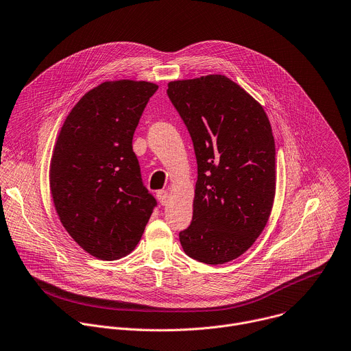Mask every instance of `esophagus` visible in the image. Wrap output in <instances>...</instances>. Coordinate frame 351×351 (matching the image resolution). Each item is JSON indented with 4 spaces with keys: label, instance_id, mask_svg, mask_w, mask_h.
I'll return each mask as SVG.
<instances>
[{
    "label": "esophagus",
    "instance_id": "34e87169",
    "mask_svg": "<svg viewBox=\"0 0 351 351\" xmlns=\"http://www.w3.org/2000/svg\"><path fill=\"white\" fill-rule=\"evenodd\" d=\"M157 197H158V201L161 205H165L168 202V191L167 190H160L157 193Z\"/></svg>",
    "mask_w": 351,
    "mask_h": 351
}]
</instances>
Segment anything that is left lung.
I'll return each mask as SVG.
<instances>
[{"mask_svg": "<svg viewBox=\"0 0 351 351\" xmlns=\"http://www.w3.org/2000/svg\"><path fill=\"white\" fill-rule=\"evenodd\" d=\"M194 145L198 178L183 251L223 265L248 251L276 195V145L262 104L221 74L171 81L167 90Z\"/></svg>", "mask_w": 351, "mask_h": 351, "instance_id": "1", "label": "left lung"}]
</instances>
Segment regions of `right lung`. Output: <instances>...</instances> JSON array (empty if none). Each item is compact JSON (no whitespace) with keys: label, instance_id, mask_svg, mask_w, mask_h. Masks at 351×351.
<instances>
[{"label":"right lung","instance_id":"obj_1","mask_svg":"<svg viewBox=\"0 0 351 351\" xmlns=\"http://www.w3.org/2000/svg\"><path fill=\"white\" fill-rule=\"evenodd\" d=\"M157 89L149 81L101 82L78 100L59 132L49 168L55 209L70 237L97 259L131 254L157 205L132 150Z\"/></svg>","mask_w":351,"mask_h":351}]
</instances>
